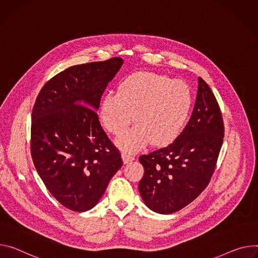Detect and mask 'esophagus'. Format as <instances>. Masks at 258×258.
<instances>
[{
  "instance_id": "34e87169",
  "label": "esophagus",
  "mask_w": 258,
  "mask_h": 258,
  "mask_svg": "<svg viewBox=\"0 0 258 258\" xmlns=\"http://www.w3.org/2000/svg\"><path fill=\"white\" fill-rule=\"evenodd\" d=\"M121 157H122V160H123V163H124V165H125V163H128V162H131V161L135 160V157H134V156H131V155H128V154L124 153V152H122V153H121Z\"/></svg>"
}]
</instances>
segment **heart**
Returning <instances> with one entry per match:
<instances>
[{
    "label": "heart",
    "instance_id": "heart-1",
    "mask_svg": "<svg viewBox=\"0 0 258 258\" xmlns=\"http://www.w3.org/2000/svg\"><path fill=\"white\" fill-rule=\"evenodd\" d=\"M192 105L189 85L179 79L153 72H136L125 77L117 93L109 92L100 107L105 130L119 135L134 120L138 123L122 133L115 144L135 153L149 144L173 143L182 133Z\"/></svg>",
    "mask_w": 258,
    "mask_h": 258
}]
</instances>
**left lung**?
I'll use <instances>...</instances> for the list:
<instances>
[{
	"instance_id": "8db88e82",
	"label": "left lung",
	"mask_w": 258,
	"mask_h": 258,
	"mask_svg": "<svg viewBox=\"0 0 258 258\" xmlns=\"http://www.w3.org/2000/svg\"><path fill=\"white\" fill-rule=\"evenodd\" d=\"M188 123L169 146L139 160L145 173L139 191L153 212L172 214L196 200L214 172L224 127L214 93L201 78Z\"/></svg>"
}]
</instances>
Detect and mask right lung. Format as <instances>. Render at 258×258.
<instances>
[{"instance_id": "right-lung-1", "label": "right lung", "mask_w": 258, "mask_h": 258, "mask_svg": "<svg viewBox=\"0 0 258 258\" xmlns=\"http://www.w3.org/2000/svg\"><path fill=\"white\" fill-rule=\"evenodd\" d=\"M123 59L73 66L46 83L32 113L31 152L49 192L66 208L95 207L122 166L97 111L108 83Z\"/></svg>"}]
</instances>
